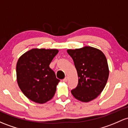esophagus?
Returning <instances> with one entry per match:
<instances>
[{"label": "esophagus", "instance_id": "1", "mask_svg": "<svg viewBox=\"0 0 128 128\" xmlns=\"http://www.w3.org/2000/svg\"><path fill=\"white\" fill-rule=\"evenodd\" d=\"M67 81H68V77H66L65 78H64V79H63V81H64V82H67Z\"/></svg>", "mask_w": 128, "mask_h": 128}]
</instances>
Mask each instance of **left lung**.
<instances>
[{
  "instance_id": "obj_1",
  "label": "left lung",
  "mask_w": 128,
  "mask_h": 128,
  "mask_svg": "<svg viewBox=\"0 0 128 128\" xmlns=\"http://www.w3.org/2000/svg\"><path fill=\"white\" fill-rule=\"evenodd\" d=\"M78 76V86L71 93L76 99L89 102L102 93L109 77V67L104 54L99 49L85 46L68 49Z\"/></svg>"
}]
</instances>
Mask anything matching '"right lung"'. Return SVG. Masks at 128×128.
I'll list each match as a JSON object with an SVG mask.
<instances>
[{"mask_svg": "<svg viewBox=\"0 0 128 128\" xmlns=\"http://www.w3.org/2000/svg\"><path fill=\"white\" fill-rule=\"evenodd\" d=\"M58 52L57 49L33 48L18 60V86L25 96L35 103H45L54 95L60 80L49 65Z\"/></svg>", "mask_w": 128, "mask_h": 128, "instance_id": "right-lung-1", "label": "right lung"}]
</instances>
